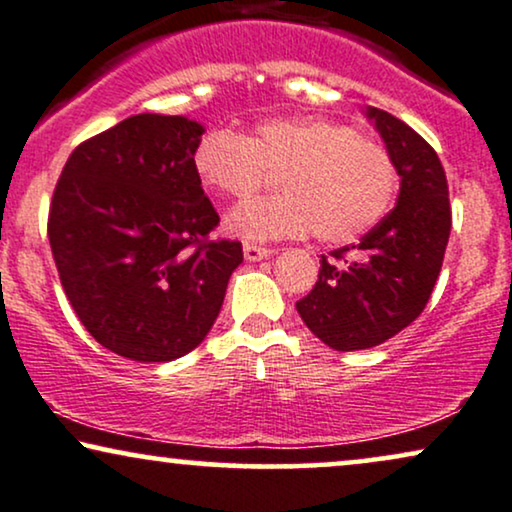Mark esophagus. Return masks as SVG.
Instances as JSON below:
<instances>
[{"instance_id":"1","label":"esophagus","mask_w":512,"mask_h":512,"mask_svg":"<svg viewBox=\"0 0 512 512\" xmlns=\"http://www.w3.org/2000/svg\"><path fill=\"white\" fill-rule=\"evenodd\" d=\"M271 252H274V250L264 248V245H255V243H245L243 245V255H245V260H248V262H260V260H264V257H269Z\"/></svg>"}]
</instances>
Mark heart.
<instances>
[{"mask_svg":"<svg viewBox=\"0 0 512 512\" xmlns=\"http://www.w3.org/2000/svg\"><path fill=\"white\" fill-rule=\"evenodd\" d=\"M193 170L210 191L245 198L281 172L283 193L245 200L226 217L243 241H274L314 231L323 243H352L373 229L397 193L390 151L347 122L271 118L245 134L208 129L193 148Z\"/></svg>","mask_w":512,"mask_h":512,"instance_id":"1","label":"heart"}]
</instances>
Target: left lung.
<instances>
[{"label": "left lung", "mask_w": 512, "mask_h": 512, "mask_svg": "<svg viewBox=\"0 0 512 512\" xmlns=\"http://www.w3.org/2000/svg\"><path fill=\"white\" fill-rule=\"evenodd\" d=\"M366 118L397 165V205L359 245L331 252L333 260L323 255L319 281L295 304L309 331L338 352L383 345L418 319L451 231L449 186L435 148L380 108H368Z\"/></svg>", "instance_id": "obj_1"}]
</instances>
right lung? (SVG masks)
<instances>
[{
	"label": "right lung",
	"instance_id": "obj_1",
	"mask_svg": "<svg viewBox=\"0 0 512 512\" xmlns=\"http://www.w3.org/2000/svg\"><path fill=\"white\" fill-rule=\"evenodd\" d=\"M203 125L141 113L70 153L49 208L61 286L89 335L132 361H172L210 333L238 241H212L217 210L193 148Z\"/></svg>",
	"mask_w": 512,
	"mask_h": 512
}]
</instances>
